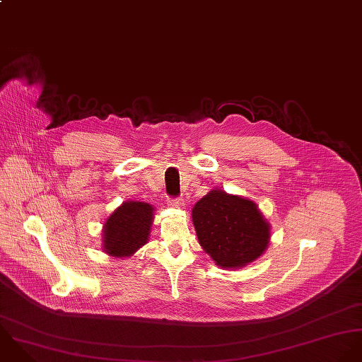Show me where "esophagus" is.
Here are the masks:
<instances>
[{
  "label": "esophagus",
  "instance_id": "esophagus-1",
  "mask_svg": "<svg viewBox=\"0 0 362 362\" xmlns=\"http://www.w3.org/2000/svg\"><path fill=\"white\" fill-rule=\"evenodd\" d=\"M168 204H169L170 207H173V209H180V207L185 204V202H183V199L177 197V199H169V200H168Z\"/></svg>",
  "mask_w": 362,
  "mask_h": 362
}]
</instances>
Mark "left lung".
Returning <instances> with one entry per match:
<instances>
[{
	"label": "left lung",
	"mask_w": 362,
	"mask_h": 362,
	"mask_svg": "<svg viewBox=\"0 0 362 362\" xmlns=\"http://www.w3.org/2000/svg\"><path fill=\"white\" fill-rule=\"evenodd\" d=\"M199 243L221 269H240L260 257L270 223L249 199L211 190L192 211Z\"/></svg>",
	"instance_id": "obj_1"
}]
</instances>
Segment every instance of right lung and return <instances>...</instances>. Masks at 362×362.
<instances>
[{"instance_id": "add662e5", "label": "right lung", "mask_w": 362, "mask_h": 362, "mask_svg": "<svg viewBox=\"0 0 362 362\" xmlns=\"http://www.w3.org/2000/svg\"><path fill=\"white\" fill-rule=\"evenodd\" d=\"M152 219L151 204L124 202L103 225V250L113 257H130L148 242Z\"/></svg>"}]
</instances>
